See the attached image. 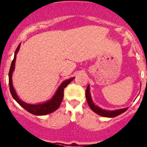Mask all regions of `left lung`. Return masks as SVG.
I'll return each instance as SVG.
<instances>
[{
	"instance_id": "left-lung-1",
	"label": "left lung",
	"mask_w": 147,
	"mask_h": 147,
	"mask_svg": "<svg viewBox=\"0 0 147 147\" xmlns=\"http://www.w3.org/2000/svg\"><path fill=\"white\" fill-rule=\"evenodd\" d=\"M89 90H90L89 85H88V86H87L86 90V101L87 102H88V105H89L90 108H91L93 112H96V114H98V115H100L102 116V117H117V116H119L120 115V114H121L122 113L125 112V111L128 109V108L117 109V110H114V111H109V110L102 109L101 108L98 107V106H96V105L93 102Z\"/></svg>"
}]
</instances>
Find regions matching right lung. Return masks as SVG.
<instances>
[{"instance_id": "1", "label": "right lung", "mask_w": 147, "mask_h": 147, "mask_svg": "<svg viewBox=\"0 0 147 147\" xmlns=\"http://www.w3.org/2000/svg\"><path fill=\"white\" fill-rule=\"evenodd\" d=\"M20 45H19V46L17 47V49H16L15 52H14V59L12 60V63H11L10 68H9V91H10L11 94L13 98L17 101V102L22 106V107L24 108L27 112L31 113V114H34V115L37 116H42V115H46V114H50V113L54 112L56 111L58 108L60 106L61 102L63 100V91L64 88H65L73 80L74 77L72 78L69 79V80H65L63 82L62 84L60 85V86L59 87L58 90L56 91L55 95L53 96V98L51 100L47 102L42 103V104H38V105H30V104H27V103L23 102L22 100H21L19 99L18 96H17V93H16L15 91H14V88L12 85V72L14 69V65H15V61H16V55H17V53L18 52L19 47H20Z\"/></svg>"}]
</instances>
